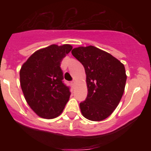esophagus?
Returning <instances> with one entry per match:
<instances>
[{
  "instance_id": "34e87169",
  "label": "esophagus",
  "mask_w": 151,
  "mask_h": 151,
  "mask_svg": "<svg viewBox=\"0 0 151 151\" xmlns=\"http://www.w3.org/2000/svg\"><path fill=\"white\" fill-rule=\"evenodd\" d=\"M76 81H73V82H71V85L73 86V88L76 87Z\"/></svg>"
}]
</instances>
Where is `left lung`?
<instances>
[{"label": "left lung", "instance_id": "8db88e82", "mask_svg": "<svg viewBox=\"0 0 151 151\" xmlns=\"http://www.w3.org/2000/svg\"><path fill=\"white\" fill-rule=\"evenodd\" d=\"M72 54L85 68L87 98L80 103L85 118L102 121L111 115L125 91L127 76L120 61L107 52L94 46L78 47Z\"/></svg>", "mask_w": 151, "mask_h": 151}]
</instances>
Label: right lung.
I'll return each instance as SVG.
<instances>
[{"instance_id": "1", "label": "right lung", "mask_w": 151, "mask_h": 151, "mask_svg": "<svg viewBox=\"0 0 151 151\" xmlns=\"http://www.w3.org/2000/svg\"><path fill=\"white\" fill-rule=\"evenodd\" d=\"M73 49L70 45H51L32 54L19 71L20 86L26 102L41 118L59 116L70 96L63 83L60 64Z\"/></svg>"}]
</instances>
